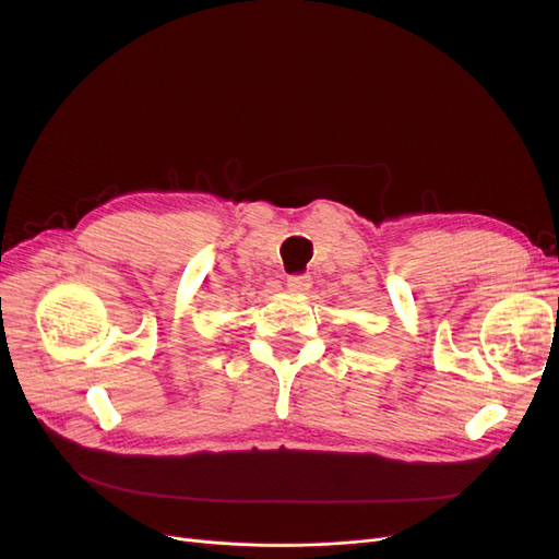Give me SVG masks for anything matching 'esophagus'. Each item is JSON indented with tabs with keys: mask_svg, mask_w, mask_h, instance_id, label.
Wrapping results in <instances>:
<instances>
[{
	"mask_svg": "<svg viewBox=\"0 0 559 559\" xmlns=\"http://www.w3.org/2000/svg\"><path fill=\"white\" fill-rule=\"evenodd\" d=\"M286 286H289V292L300 296V294H308L310 286H312V280L308 275H292L286 277Z\"/></svg>",
	"mask_w": 559,
	"mask_h": 559,
	"instance_id": "34e87169",
	"label": "esophagus"
}]
</instances>
